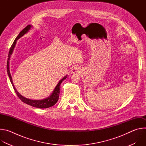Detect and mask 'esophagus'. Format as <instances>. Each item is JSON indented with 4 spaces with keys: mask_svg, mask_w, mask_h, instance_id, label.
Here are the masks:
<instances>
[{
    "mask_svg": "<svg viewBox=\"0 0 146 146\" xmlns=\"http://www.w3.org/2000/svg\"><path fill=\"white\" fill-rule=\"evenodd\" d=\"M72 73H80L81 72V69L79 66H74L72 69L71 70Z\"/></svg>",
    "mask_w": 146,
    "mask_h": 146,
    "instance_id": "34e87169",
    "label": "esophagus"
}]
</instances>
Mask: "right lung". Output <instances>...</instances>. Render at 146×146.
<instances>
[{
    "label": "right lung",
    "mask_w": 146,
    "mask_h": 146,
    "mask_svg": "<svg viewBox=\"0 0 146 146\" xmlns=\"http://www.w3.org/2000/svg\"><path fill=\"white\" fill-rule=\"evenodd\" d=\"M31 26V25H28L21 32L19 35H18V36L16 37V38L15 39V40L14 41V42L13 43V44L11 46V48L10 49L9 51V59L7 62V73L8 75L9 76L10 81L11 82V84L13 87V88L16 93V94L17 95V96H18V98L21 99L22 102H23L24 103L27 104V105H29L31 106L35 107V108H40V109H46V108H48L50 107H51L52 106H54L55 104L57 102V101L59 99V93H60V86L62 82L66 78V76L64 77L63 78L61 79L60 80V81L58 82V84H57V86H56L55 88L54 89L53 92L52 93V94L47 98L44 99H42V100H31V99H29L27 98H24V96H23L21 95H20L18 91L16 90L14 84L13 82V80H12V78L10 74V70H9V59H10V55L12 54V52L13 51V50L15 47L17 40L19 38L21 37H22L23 35H24V34H25L26 33L28 32V31L30 29Z\"/></svg>",
    "instance_id": "obj_1"
}]
</instances>
